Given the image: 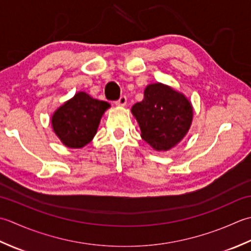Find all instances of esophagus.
<instances>
[{"mask_svg": "<svg viewBox=\"0 0 251 251\" xmlns=\"http://www.w3.org/2000/svg\"><path fill=\"white\" fill-rule=\"evenodd\" d=\"M126 100H127L126 96V95H122V96L119 97V100L116 101V105H118V106H125V105L126 104Z\"/></svg>", "mask_w": 251, "mask_h": 251, "instance_id": "1", "label": "esophagus"}]
</instances>
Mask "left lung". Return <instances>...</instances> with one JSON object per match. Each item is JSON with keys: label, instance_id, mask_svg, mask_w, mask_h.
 Wrapping results in <instances>:
<instances>
[{"label": "left lung", "instance_id": "left-lung-1", "mask_svg": "<svg viewBox=\"0 0 251 251\" xmlns=\"http://www.w3.org/2000/svg\"><path fill=\"white\" fill-rule=\"evenodd\" d=\"M143 140L157 151L176 145L190 129L193 107L183 94L161 83L150 84L144 100L132 107Z\"/></svg>", "mask_w": 251, "mask_h": 251}]
</instances>
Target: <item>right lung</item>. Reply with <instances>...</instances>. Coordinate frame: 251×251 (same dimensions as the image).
Returning <instances> with one entry per match:
<instances>
[{"mask_svg":"<svg viewBox=\"0 0 251 251\" xmlns=\"http://www.w3.org/2000/svg\"><path fill=\"white\" fill-rule=\"evenodd\" d=\"M109 106L107 101L79 92L54 112L53 130L66 146L83 147L93 139L101 116Z\"/></svg>","mask_w":251,"mask_h":251,"instance_id":"right-lung-1","label":"right lung"}]
</instances>
